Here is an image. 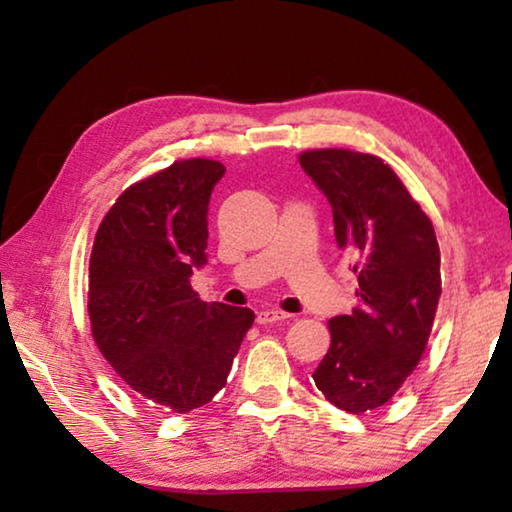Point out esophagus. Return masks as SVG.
<instances>
[{"label":"esophagus","mask_w":512,"mask_h":512,"mask_svg":"<svg viewBox=\"0 0 512 512\" xmlns=\"http://www.w3.org/2000/svg\"><path fill=\"white\" fill-rule=\"evenodd\" d=\"M289 318L287 311H280V309H262L257 311V323L259 325H268V323H277V320H284Z\"/></svg>","instance_id":"34e87169"}]
</instances>
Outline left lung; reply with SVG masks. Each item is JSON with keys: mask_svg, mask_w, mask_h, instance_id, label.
Masks as SVG:
<instances>
[{"mask_svg": "<svg viewBox=\"0 0 512 512\" xmlns=\"http://www.w3.org/2000/svg\"><path fill=\"white\" fill-rule=\"evenodd\" d=\"M300 167L327 196L336 244L357 273L359 305L329 320L318 391L348 413L386 404L427 348L440 298V248L429 216L377 155L318 149Z\"/></svg>", "mask_w": 512, "mask_h": 512, "instance_id": "obj_1", "label": "left lung"}]
</instances>
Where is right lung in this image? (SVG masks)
I'll return each instance as SVG.
<instances>
[{
  "label": "right lung",
  "mask_w": 512,
  "mask_h": 512,
  "mask_svg": "<svg viewBox=\"0 0 512 512\" xmlns=\"http://www.w3.org/2000/svg\"><path fill=\"white\" fill-rule=\"evenodd\" d=\"M221 162L178 160L126 189L90 255V323L106 361L133 391L189 413L225 386L253 325L248 307L207 305L189 284L207 262V207Z\"/></svg>",
  "instance_id": "1"
}]
</instances>
